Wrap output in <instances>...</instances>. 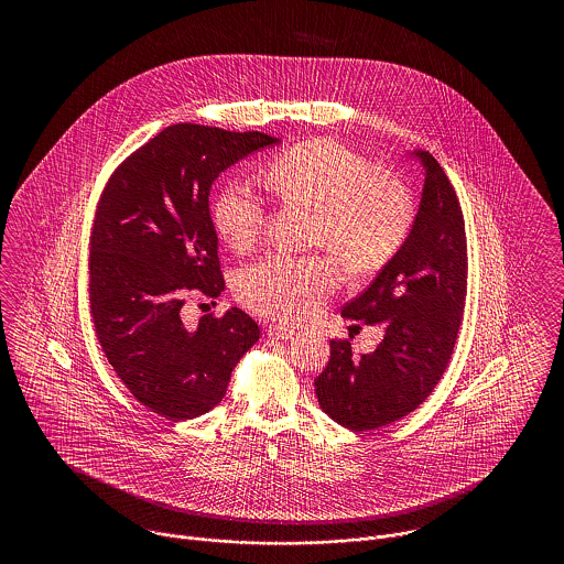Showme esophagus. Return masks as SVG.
<instances>
[{
    "mask_svg": "<svg viewBox=\"0 0 564 564\" xmlns=\"http://www.w3.org/2000/svg\"><path fill=\"white\" fill-rule=\"evenodd\" d=\"M269 336L274 340H292L294 336H297V332L292 327H285V325H269Z\"/></svg>",
    "mask_w": 564,
    "mask_h": 564,
    "instance_id": "34e87169",
    "label": "esophagus"
}]
</instances>
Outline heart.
<instances>
[{"label": "heart", "instance_id": "b5f03b06", "mask_svg": "<svg viewBox=\"0 0 564 564\" xmlns=\"http://www.w3.org/2000/svg\"><path fill=\"white\" fill-rule=\"evenodd\" d=\"M270 192L315 207L311 241L352 272L384 267L408 239L416 205L410 188L375 161L332 139H311L276 154L264 169ZM217 237L232 251L253 249L267 228L262 196L232 182L214 203ZM338 285L329 256L272 253L237 279L242 302L270 319L297 323L319 313Z\"/></svg>", "mask_w": 564, "mask_h": 564}]
</instances>
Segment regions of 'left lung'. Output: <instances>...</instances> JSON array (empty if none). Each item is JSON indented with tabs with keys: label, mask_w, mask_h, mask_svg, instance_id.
<instances>
[{
	"label": "left lung",
	"mask_w": 564,
	"mask_h": 564,
	"mask_svg": "<svg viewBox=\"0 0 564 564\" xmlns=\"http://www.w3.org/2000/svg\"><path fill=\"white\" fill-rule=\"evenodd\" d=\"M425 186L402 249L343 317L376 325L384 338L355 357L349 340L329 343V361L315 378L327 416L350 431L395 423L430 398L455 349L467 295L465 219L455 188L430 152H412Z\"/></svg>",
	"instance_id": "8db88e82"
}]
</instances>
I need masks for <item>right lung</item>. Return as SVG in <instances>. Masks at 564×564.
Wrapping results in <instances>:
<instances>
[{
    "label": "right lung",
    "instance_id": "add662e5",
    "mask_svg": "<svg viewBox=\"0 0 564 564\" xmlns=\"http://www.w3.org/2000/svg\"><path fill=\"white\" fill-rule=\"evenodd\" d=\"M276 137L171 124L109 177L90 232V315L109 366L134 400L188 421L224 400L260 338L241 308L182 322L189 294L217 297L224 276L209 192L221 171Z\"/></svg>",
    "mask_w": 564,
    "mask_h": 564
}]
</instances>
